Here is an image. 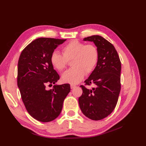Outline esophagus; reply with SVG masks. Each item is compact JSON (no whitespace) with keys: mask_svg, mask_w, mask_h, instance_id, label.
I'll use <instances>...</instances> for the list:
<instances>
[{"mask_svg":"<svg viewBox=\"0 0 146 146\" xmlns=\"http://www.w3.org/2000/svg\"><path fill=\"white\" fill-rule=\"evenodd\" d=\"M76 87V85H70V88H71V89H74V88Z\"/></svg>","mask_w":146,"mask_h":146,"instance_id":"34e87169","label":"esophagus"}]
</instances>
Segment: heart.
I'll list each match as a JSON object with an SVG mask.
<instances>
[{
	"mask_svg": "<svg viewBox=\"0 0 146 146\" xmlns=\"http://www.w3.org/2000/svg\"><path fill=\"white\" fill-rule=\"evenodd\" d=\"M63 54L54 51L50 55L52 65L60 72L67 68L68 61L71 60L72 68L62 76L65 83L77 84L80 83L86 75L94 71L99 58L98 47L92 44H86L77 39L70 41L62 48Z\"/></svg>",
	"mask_w": 146,
	"mask_h": 146,
	"instance_id": "obj_1",
	"label": "heart"
}]
</instances>
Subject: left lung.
Segmentation results:
<instances>
[{"label":"left lung","mask_w":146,"mask_h":146,"mask_svg":"<svg viewBox=\"0 0 146 146\" xmlns=\"http://www.w3.org/2000/svg\"><path fill=\"white\" fill-rule=\"evenodd\" d=\"M92 41L99 52V58L94 71L85 81V85H96L91 90L81 85L82 95L78 98L84 115L99 121L107 117L115 108L121 91V63L111 43L99 35L83 39Z\"/></svg>","instance_id":"1"}]
</instances>
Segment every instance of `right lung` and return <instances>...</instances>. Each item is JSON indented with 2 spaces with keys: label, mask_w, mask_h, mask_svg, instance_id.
I'll list each match as a JSON object with an SVG mask.
<instances>
[{
  "label": "right lung",
  "mask_w": 146,
  "mask_h": 146,
  "mask_svg": "<svg viewBox=\"0 0 146 146\" xmlns=\"http://www.w3.org/2000/svg\"><path fill=\"white\" fill-rule=\"evenodd\" d=\"M65 41L38 38L26 46L19 56L17 86L27 112L38 121L48 122L58 117L70 91L68 83L47 89V86H52L60 79L51 64V54Z\"/></svg>",
  "instance_id": "add662e5"
}]
</instances>
